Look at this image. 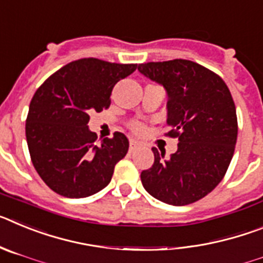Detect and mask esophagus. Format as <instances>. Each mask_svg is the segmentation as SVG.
I'll return each instance as SVG.
<instances>
[{"label":"esophagus","mask_w":263,"mask_h":263,"mask_svg":"<svg viewBox=\"0 0 263 263\" xmlns=\"http://www.w3.org/2000/svg\"><path fill=\"white\" fill-rule=\"evenodd\" d=\"M138 146H139V143L137 142L136 139H130V146H129V152L130 153H133V152H136L137 148H138Z\"/></svg>","instance_id":"obj_1"}]
</instances>
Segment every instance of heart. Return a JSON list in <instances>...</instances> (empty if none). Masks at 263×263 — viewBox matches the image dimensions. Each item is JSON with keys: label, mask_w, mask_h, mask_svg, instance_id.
I'll list each match as a JSON object with an SVG mask.
<instances>
[{"label": "heart", "mask_w": 263, "mask_h": 263, "mask_svg": "<svg viewBox=\"0 0 263 263\" xmlns=\"http://www.w3.org/2000/svg\"><path fill=\"white\" fill-rule=\"evenodd\" d=\"M132 129H133L134 132H142L143 126L142 124H139V122H133V124H132Z\"/></svg>", "instance_id": "obj_1"}]
</instances>
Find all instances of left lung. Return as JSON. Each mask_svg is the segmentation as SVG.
I'll use <instances>...</instances> for the list:
<instances>
[{
	"label": "left lung",
	"mask_w": 263,
	"mask_h": 263,
	"mask_svg": "<svg viewBox=\"0 0 263 263\" xmlns=\"http://www.w3.org/2000/svg\"><path fill=\"white\" fill-rule=\"evenodd\" d=\"M167 92V136L179 139L170 158L153 147L154 164L141 173L146 191L171 205L203 199L221 182L237 141L236 106L215 72L184 59L139 64Z\"/></svg>",
	"instance_id": "8db88e82"
}]
</instances>
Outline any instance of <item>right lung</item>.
Returning a JSON list of instances; mask_svg holds the SVG:
<instances>
[{"instance_id":"obj_1","label":"right lung","mask_w":263,"mask_h":263,"mask_svg":"<svg viewBox=\"0 0 263 263\" xmlns=\"http://www.w3.org/2000/svg\"><path fill=\"white\" fill-rule=\"evenodd\" d=\"M136 69L137 64L79 59L36 89L26 120L27 146L36 173L53 192L79 199L109 184L129 141L117 132L96 145L89 113L109 108L113 87Z\"/></svg>"}]
</instances>
